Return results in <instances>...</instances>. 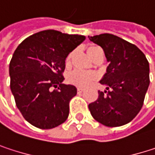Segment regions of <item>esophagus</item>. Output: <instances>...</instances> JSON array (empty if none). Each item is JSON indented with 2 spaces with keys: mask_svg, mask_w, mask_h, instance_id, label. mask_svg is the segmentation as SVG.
Listing matches in <instances>:
<instances>
[{
  "mask_svg": "<svg viewBox=\"0 0 155 155\" xmlns=\"http://www.w3.org/2000/svg\"><path fill=\"white\" fill-rule=\"evenodd\" d=\"M83 91H84V90H83L82 88H80V87H78V88H77L78 93H81V92H82Z\"/></svg>",
  "mask_w": 155,
  "mask_h": 155,
  "instance_id": "1",
  "label": "esophagus"
}]
</instances>
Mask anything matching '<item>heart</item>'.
Wrapping results in <instances>:
<instances>
[{
    "instance_id": "b5f03b06",
    "label": "heart",
    "mask_w": 155,
    "mask_h": 155,
    "mask_svg": "<svg viewBox=\"0 0 155 155\" xmlns=\"http://www.w3.org/2000/svg\"><path fill=\"white\" fill-rule=\"evenodd\" d=\"M99 49H101L99 47L96 46H91L87 49V53L91 59H93L94 56L97 54ZM73 53H70L68 56L66 57V64H69L71 62ZM68 81L75 86L78 87H86L89 84H91L93 81L97 79V74L92 72H84L81 70H74L72 73L68 74Z\"/></svg>"
}]
</instances>
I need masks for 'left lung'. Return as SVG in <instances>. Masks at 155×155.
<instances>
[{"instance_id":"obj_1","label":"left lung","mask_w":155,"mask_h":155,"mask_svg":"<svg viewBox=\"0 0 155 155\" xmlns=\"http://www.w3.org/2000/svg\"><path fill=\"white\" fill-rule=\"evenodd\" d=\"M102 47L108 66L100 81L106 86L99 91L97 101L89 104L95 120L107 127L129 123L143 107L149 87V63L138 47L112 34L89 37Z\"/></svg>"}]
</instances>
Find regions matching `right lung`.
Listing matches in <instances>:
<instances>
[{"label":"right lung","mask_w":155,"mask_h":155,"mask_svg":"<svg viewBox=\"0 0 155 155\" xmlns=\"http://www.w3.org/2000/svg\"><path fill=\"white\" fill-rule=\"evenodd\" d=\"M81 35L47 29L23 40L10 63L11 90L23 117L41 129L63 124L75 86L64 84L67 55L84 41ZM53 87H57L53 90Z\"/></svg>","instance_id":"1"}]
</instances>
